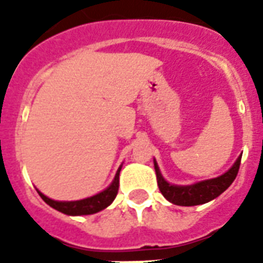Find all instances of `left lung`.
Wrapping results in <instances>:
<instances>
[{
  "label": "left lung",
  "instance_id": "1",
  "mask_svg": "<svg viewBox=\"0 0 263 263\" xmlns=\"http://www.w3.org/2000/svg\"><path fill=\"white\" fill-rule=\"evenodd\" d=\"M240 161L241 157H239L232 168L224 175L218 176L216 179L203 180V181L191 184V185L169 184L161 175L156 160H154V169H156L158 188H160L161 194L169 202H172L173 204H179V206H196V204H203L213 200L214 198L221 195L233 183V180L236 179L237 172H239V168H240Z\"/></svg>",
  "mask_w": 263,
  "mask_h": 263
}]
</instances>
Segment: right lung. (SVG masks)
Listing matches in <instances>:
<instances>
[{"label":"right lung","instance_id":"add662e5","mask_svg":"<svg viewBox=\"0 0 263 263\" xmlns=\"http://www.w3.org/2000/svg\"><path fill=\"white\" fill-rule=\"evenodd\" d=\"M120 171H121V166L119 168V171H117V173L115 176V179H113L111 184L106 190H103L102 192H99L97 195L86 198V199L72 200V202H60V200H53L50 198H47L41 191H38V194L50 208L55 209V210H59V212L64 213V214H68V216H87V214H94V213H98L101 210H103V209H106L115 200L116 195L119 192Z\"/></svg>","mask_w":263,"mask_h":263}]
</instances>
